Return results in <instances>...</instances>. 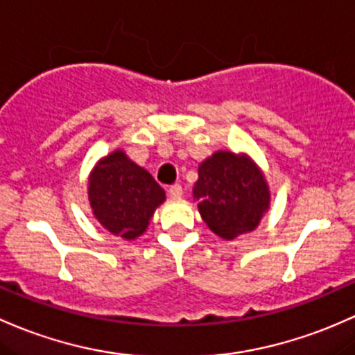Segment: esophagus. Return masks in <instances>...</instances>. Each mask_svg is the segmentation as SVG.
I'll use <instances>...</instances> for the list:
<instances>
[{
	"instance_id": "obj_1",
	"label": "esophagus",
	"mask_w": 355,
	"mask_h": 355,
	"mask_svg": "<svg viewBox=\"0 0 355 355\" xmlns=\"http://www.w3.org/2000/svg\"><path fill=\"white\" fill-rule=\"evenodd\" d=\"M182 193H184V192H182V187L178 185V184L168 187V196H170L171 198H180Z\"/></svg>"
}]
</instances>
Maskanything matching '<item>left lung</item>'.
<instances>
[{
    "label": "left lung",
    "instance_id": "left-lung-1",
    "mask_svg": "<svg viewBox=\"0 0 355 355\" xmlns=\"http://www.w3.org/2000/svg\"><path fill=\"white\" fill-rule=\"evenodd\" d=\"M198 212L214 234L231 241L258 227L270 209V187L248 155L216 151L198 165Z\"/></svg>",
    "mask_w": 355,
    "mask_h": 355
}]
</instances>
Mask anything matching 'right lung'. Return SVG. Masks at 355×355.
<instances>
[{
    "instance_id": "obj_1",
    "label": "right lung",
    "mask_w": 355,
    "mask_h": 355,
    "mask_svg": "<svg viewBox=\"0 0 355 355\" xmlns=\"http://www.w3.org/2000/svg\"><path fill=\"white\" fill-rule=\"evenodd\" d=\"M87 193L99 224L126 241L141 236L155 210L165 202V190L123 150L96 163L89 175Z\"/></svg>"
}]
</instances>
